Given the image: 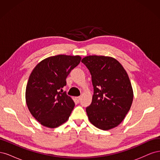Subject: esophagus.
I'll use <instances>...</instances> for the list:
<instances>
[{
    "mask_svg": "<svg viewBox=\"0 0 160 160\" xmlns=\"http://www.w3.org/2000/svg\"><path fill=\"white\" fill-rule=\"evenodd\" d=\"M75 100L77 101V102H79V101H80V99H81V97L80 96H79V97H75Z\"/></svg>",
    "mask_w": 160,
    "mask_h": 160,
    "instance_id": "esophagus-1",
    "label": "esophagus"
}]
</instances>
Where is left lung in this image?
<instances>
[{
	"label": "left lung",
	"mask_w": 160,
	"mask_h": 160,
	"mask_svg": "<svg viewBox=\"0 0 160 160\" xmlns=\"http://www.w3.org/2000/svg\"><path fill=\"white\" fill-rule=\"evenodd\" d=\"M81 62L91 75L93 95L86 108L90 122L109 130L122 122L132 106L133 92L126 71L113 57L90 55Z\"/></svg>",
	"instance_id": "obj_1"
}]
</instances>
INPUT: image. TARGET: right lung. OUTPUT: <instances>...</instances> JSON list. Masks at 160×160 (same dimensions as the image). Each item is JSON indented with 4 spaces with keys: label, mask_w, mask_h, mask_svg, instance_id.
Wrapping results in <instances>:
<instances>
[{
    "label": "right lung",
    "mask_w": 160,
    "mask_h": 160,
    "mask_svg": "<svg viewBox=\"0 0 160 160\" xmlns=\"http://www.w3.org/2000/svg\"><path fill=\"white\" fill-rule=\"evenodd\" d=\"M81 57L59 55L41 61L27 82L25 98L28 110L43 126L55 128L68 120L74 101L62 92L66 79Z\"/></svg>",
    "instance_id": "add662e5"
}]
</instances>
